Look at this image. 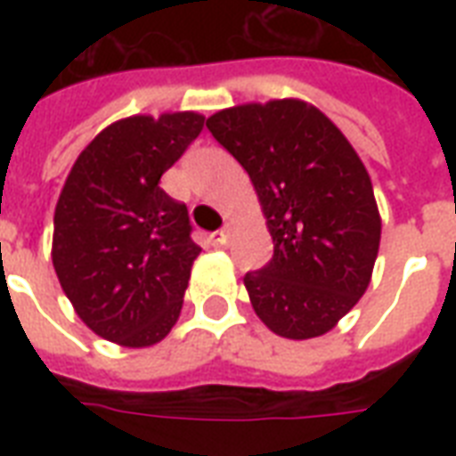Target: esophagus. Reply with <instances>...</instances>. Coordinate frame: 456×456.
Masks as SVG:
<instances>
[{"instance_id":"1","label":"esophagus","mask_w":456,"mask_h":456,"mask_svg":"<svg viewBox=\"0 0 456 456\" xmlns=\"http://www.w3.org/2000/svg\"><path fill=\"white\" fill-rule=\"evenodd\" d=\"M229 236H232V224H224V229H220V232H215L213 234V246L224 248L229 243Z\"/></svg>"}]
</instances>
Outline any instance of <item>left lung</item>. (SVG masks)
I'll return each mask as SVG.
<instances>
[{"label": "left lung", "mask_w": 456, "mask_h": 456, "mask_svg": "<svg viewBox=\"0 0 456 456\" xmlns=\"http://www.w3.org/2000/svg\"><path fill=\"white\" fill-rule=\"evenodd\" d=\"M206 125L248 172L274 241L270 263L243 277L256 314L284 338L331 331L367 291L381 243L364 163L300 99L232 106Z\"/></svg>", "instance_id": "1"}]
</instances>
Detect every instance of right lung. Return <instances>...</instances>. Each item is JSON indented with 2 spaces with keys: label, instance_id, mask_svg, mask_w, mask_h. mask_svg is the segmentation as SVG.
<instances>
[{
  "label": "right lung",
  "instance_id": "1",
  "mask_svg": "<svg viewBox=\"0 0 456 456\" xmlns=\"http://www.w3.org/2000/svg\"><path fill=\"white\" fill-rule=\"evenodd\" d=\"M206 118L130 116L96 134L61 189L52 263L77 317L123 347L156 346L177 324L191 265L184 203L158 186Z\"/></svg>",
  "mask_w": 456,
  "mask_h": 456
}]
</instances>
